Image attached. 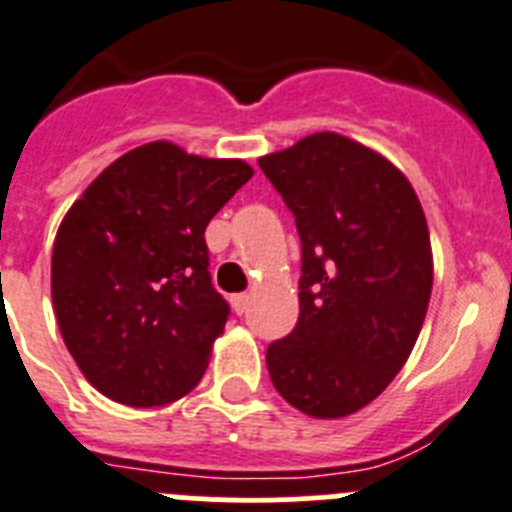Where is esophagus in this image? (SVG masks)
Listing matches in <instances>:
<instances>
[{"label":"esophagus","instance_id":"obj_1","mask_svg":"<svg viewBox=\"0 0 512 512\" xmlns=\"http://www.w3.org/2000/svg\"><path fill=\"white\" fill-rule=\"evenodd\" d=\"M247 305H250V295H247V293L232 295V308H234V313H237V315L247 313Z\"/></svg>","mask_w":512,"mask_h":512}]
</instances>
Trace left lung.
<instances>
[{"label": "left lung", "mask_w": 512, "mask_h": 512, "mask_svg": "<svg viewBox=\"0 0 512 512\" xmlns=\"http://www.w3.org/2000/svg\"><path fill=\"white\" fill-rule=\"evenodd\" d=\"M300 234V315L267 346L272 386L315 419L358 412L412 353L432 295V247L407 176L338 133L262 156Z\"/></svg>", "instance_id": "obj_1"}]
</instances>
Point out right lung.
<instances>
[{"label":"right lung","instance_id":"obj_1","mask_svg":"<svg viewBox=\"0 0 512 512\" xmlns=\"http://www.w3.org/2000/svg\"><path fill=\"white\" fill-rule=\"evenodd\" d=\"M250 176L240 159L154 141L113 161L65 214L52 305L70 356L100 394L148 409L199 384L229 318L204 229Z\"/></svg>","mask_w":512,"mask_h":512}]
</instances>
